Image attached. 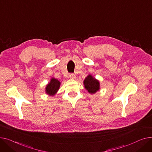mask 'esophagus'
<instances>
[{
  "mask_svg": "<svg viewBox=\"0 0 152 152\" xmlns=\"http://www.w3.org/2000/svg\"><path fill=\"white\" fill-rule=\"evenodd\" d=\"M69 77V78L71 79H75L76 78V76L75 75H73V74H70Z\"/></svg>",
  "mask_w": 152,
  "mask_h": 152,
  "instance_id": "34e87169",
  "label": "esophagus"
}]
</instances>
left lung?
<instances>
[{
  "label": "left lung",
  "instance_id": "1",
  "mask_svg": "<svg viewBox=\"0 0 152 152\" xmlns=\"http://www.w3.org/2000/svg\"><path fill=\"white\" fill-rule=\"evenodd\" d=\"M85 89L89 94H94L100 90V83L91 75L87 76L83 81Z\"/></svg>",
  "mask_w": 152,
  "mask_h": 152
}]
</instances>
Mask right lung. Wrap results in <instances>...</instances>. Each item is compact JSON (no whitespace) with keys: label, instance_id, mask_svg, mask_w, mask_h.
Listing matches in <instances>:
<instances>
[{"label":"right lung","instance_id":"add662e5","mask_svg":"<svg viewBox=\"0 0 152 152\" xmlns=\"http://www.w3.org/2000/svg\"><path fill=\"white\" fill-rule=\"evenodd\" d=\"M61 83L54 77L50 79V82L46 85L45 87V93L50 95V96H53L57 93L58 91L60 89Z\"/></svg>","mask_w":152,"mask_h":152}]
</instances>
